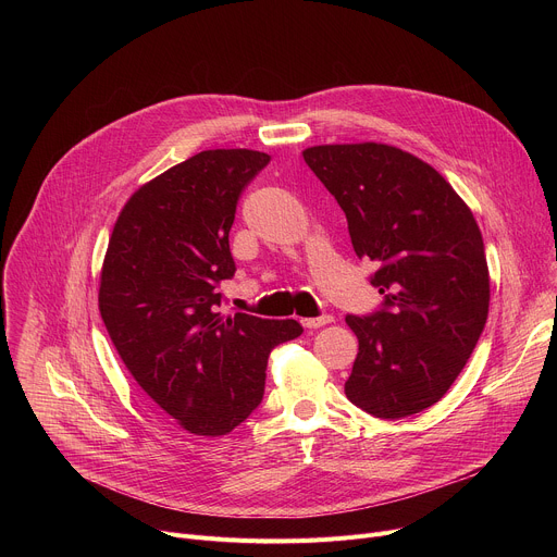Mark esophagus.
I'll return each mask as SVG.
<instances>
[{"label": "esophagus", "instance_id": "esophagus-1", "mask_svg": "<svg viewBox=\"0 0 557 557\" xmlns=\"http://www.w3.org/2000/svg\"><path fill=\"white\" fill-rule=\"evenodd\" d=\"M331 322H333V317H331V314L306 317V320H301V324H304L306 329H322V326H326V324H331Z\"/></svg>", "mask_w": 557, "mask_h": 557}]
</instances>
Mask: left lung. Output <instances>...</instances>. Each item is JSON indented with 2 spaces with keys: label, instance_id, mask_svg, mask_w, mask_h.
<instances>
[{
  "label": "left lung",
  "instance_id": "obj_1",
  "mask_svg": "<svg viewBox=\"0 0 557 557\" xmlns=\"http://www.w3.org/2000/svg\"><path fill=\"white\" fill-rule=\"evenodd\" d=\"M304 161L344 209L383 295L374 312L346 317L359 339L346 396L376 419L419 414L443 399L485 329L481 228L451 185L404 149L317 145Z\"/></svg>",
  "mask_w": 557,
  "mask_h": 557
}]
</instances>
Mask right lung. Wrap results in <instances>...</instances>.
<instances>
[{"label": "right lung", "mask_w": 557, "mask_h": 557, "mask_svg": "<svg viewBox=\"0 0 557 557\" xmlns=\"http://www.w3.org/2000/svg\"><path fill=\"white\" fill-rule=\"evenodd\" d=\"M269 161L253 149L187 158L127 200L108 245L99 310L110 339L149 399L198 436L247 421L271 350L304 333L295 320L220 312L235 207Z\"/></svg>", "instance_id": "right-lung-1"}]
</instances>
